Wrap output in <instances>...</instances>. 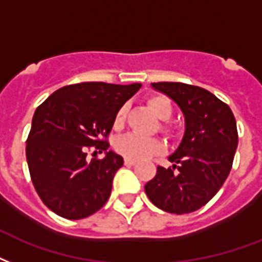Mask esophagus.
I'll list each match as a JSON object with an SVG mask.
<instances>
[{"instance_id": "1", "label": "esophagus", "mask_w": 262, "mask_h": 262, "mask_svg": "<svg viewBox=\"0 0 262 262\" xmlns=\"http://www.w3.org/2000/svg\"><path fill=\"white\" fill-rule=\"evenodd\" d=\"M125 165L126 166H133V165H136V161H133V159H125Z\"/></svg>"}]
</instances>
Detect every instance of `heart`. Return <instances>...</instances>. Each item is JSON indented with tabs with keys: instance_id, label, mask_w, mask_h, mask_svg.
<instances>
[{
	"instance_id": "b5f03b06",
	"label": "heart",
	"mask_w": 262,
	"mask_h": 262,
	"mask_svg": "<svg viewBox=\"0 0 262 262\" xmlns=\"http://www.w3.org/2000/svg\"><path fill=\"white\" fill-rule=\"evenodd\" d=\"M147 104L152 110L155 115L162 121L170 119L173 115V104L170 99L165 95H152L147 99ZM125 118H126V105L119 107L114 115L113 127L115 130H121L125 126ZM161 130L167 136L173 135V129L169 125H162ZM115 149L126 159L141 161L145 158L159 155L165 151V144L161 140L152 137H143L139 135H126L117 140Z\"/></svg>"
}]
</instances>
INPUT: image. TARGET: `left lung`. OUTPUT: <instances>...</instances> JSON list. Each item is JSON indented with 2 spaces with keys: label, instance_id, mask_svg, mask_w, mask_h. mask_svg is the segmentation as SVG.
Segmentation results:
<instances>
[{
  "label": "left lung",
  "instance_id": "left-lung-1",
  "mask_svg": "<svg viewBox=\"0 0 262 262\" xmlns=\"http://www.w3.org/2000/svg\"><path fill=\"white\" fill-rule=\"evenodd\" d=\"M152 86L180 105L185 135L169 157L174 165L158 166L155 177L145 184V193L161 210L192 213L219 192L232 169L236 121L228 104L203 88L181 82H157Z\"/></svg>",
  "mask_w": 262,
  "mask_h": 262
}]
</instances>
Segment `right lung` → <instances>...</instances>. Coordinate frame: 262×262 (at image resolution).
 Wrapping results in <instances>:
<instances>
[{
  "label": "right lung",
  "instance_id": "1",
  "mask_svg": "<svg viewBox=\"0 0 262 262\" xmlns=\"http://www.w3.org/2000/svg\"><path fill=\"white\" fill-rule=\"evenodd\" d=\"M141 83L82 82L53 92L38 105L27 137L30 177L43 205L60 217H89L108 201L123 158L108 151L88 161V152L110 147L108 135L119 107Z\"/></svg>",
  "mask_w": 262,
  "mask_h": 262
}]
</instances>
